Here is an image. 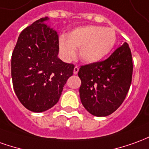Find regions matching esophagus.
I'll list each match as a JSON object with an SVG mask.
<instances>
[{
	"label": "esophagus",
	"instance_id": "obj_1",
	"mask_svg": "<svg viewBox=\"0 0 149 149\" xmlns=\"http://www.w3.org/2000/svg\"><path fill=\"white\" fill-rule=\"evenodd\" d=\"M78 71H79V68H78L77 66H75L74 69H73V73H74V74H77Z\"/></svg>",
	"mask_w": 149,
	"mask_h": 149
}]
</instances>
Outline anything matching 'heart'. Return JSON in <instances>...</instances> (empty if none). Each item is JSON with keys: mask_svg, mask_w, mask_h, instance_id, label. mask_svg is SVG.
Returning a JSON list of instances; mask_svg holds the SVG:
<instances>
[{"mask_svg": "<svg viewBox=\"0 0 149 149\" xmlns=\"http://www.w3.org/2000/svg\"><path fill=\"white\" fill-rule=\"evenodd\" d=\"M116 33L112 28L88 26L75 29L60 37L59 48L64 60H70L79 49V56L86 63H97L107 56L116 43Z\"/></svg>", "mask_w": 149, "mask_h": 149, "instance_id": "obj_1", "label": "heart"}]
</instances>
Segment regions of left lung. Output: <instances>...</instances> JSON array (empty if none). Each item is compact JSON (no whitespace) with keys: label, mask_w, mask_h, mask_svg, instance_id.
I'll return each instance as SVG.
<instances>
[{"label":"left lung","mask_w":149,"mask_h":149,"mask_svg":"<svg viewBox=\"0 0 149 149\" xmlns=\"http://www.w3.org/2000/svg\"><path fill=\"white\" fill-rule=\"evenodd\" d=\"M131 49L124 42L103 61L81 66L78 76L82 105L94 116L104 117L121 106L132 78Z\"/></svg>","instance_id":"obj_1"}]
</instances>
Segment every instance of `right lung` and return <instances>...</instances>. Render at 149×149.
I'll return each mask as SVG.
<instances>
[{
	"label": "right lung",
	"instance_id": "add662e5",
	"mask_svg": "<svg viewBox=\"0 0 149 149\" xmlns=\"http://www.w3.org/2000/svg\"><path fill=\"white\" fill-rule=\"evenodd\" d=\"M47 17L22 31L13 49L11 76L14 92L29 111L42 112L58 102L74 65L58 58L59 36Z\"/></svg>",
	"mask_w": 149,
	"mask_h": 149
}]
</instances>
